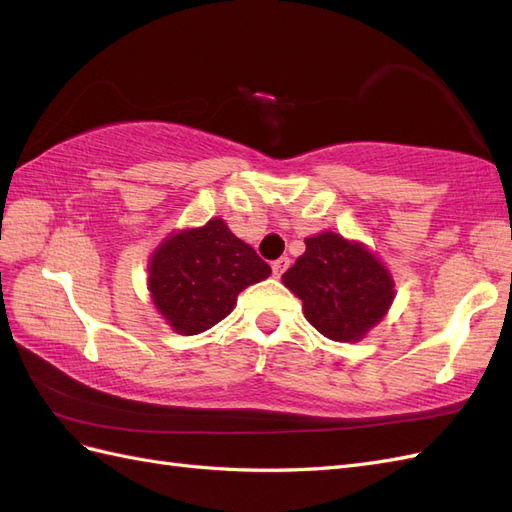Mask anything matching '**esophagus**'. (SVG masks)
<instances>
[{"label": "esophagus", "instance_id": "34e87169", "mask_svg": "<svg viewBox=\"0 0 512 512\" xmlns=\"http://www.w3.org/2000/svg\"><path fill=\"white\" fill-rule=\"evenodd\" d=\"M290 267V258L288 256H282V258H277L273 265H271V269H273V275L275 277H282V273L286 271Z\"/></svg>", "mask_w": 512, "mask_h": 512}]
</instances>
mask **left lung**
<instances>
[{
	"instance_id": "1",
	"label": "left lung",
	"mask_w": 512,
	"mask_h": 512,
	"mask_svg": "<svg viewBox=\"0 0 512 512\" xmlns=\"http://www.w3.org/2000/svg\"><path fill=\"white\" fill-rule=\"evenodd\" d=\"M309 324L333 342H359L386 316L395 282L363 243L327 230L305 239V254L282 275Z\"/></svg>"
}]
</instances>
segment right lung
Returning <instances> with one entry per match:
<instances>
[{
	"label": "right lung",
	"mask_w": 512,
	"mask_h": 512,
	"mask_svg": "<svg viewBox=\"0 0 512 512\" xmlns=\"http://www.w3.org/2000/svg\"><path fill=\"white\" fill-rule=\"evenodd\" d=\"M271 267L224 220L166 237L149 260L147 286L162 318L181 335H198L226 318L239 292L267 280Z\"/></svg>",
	"instance_id": "right-lung-1"
}]
</instances>
